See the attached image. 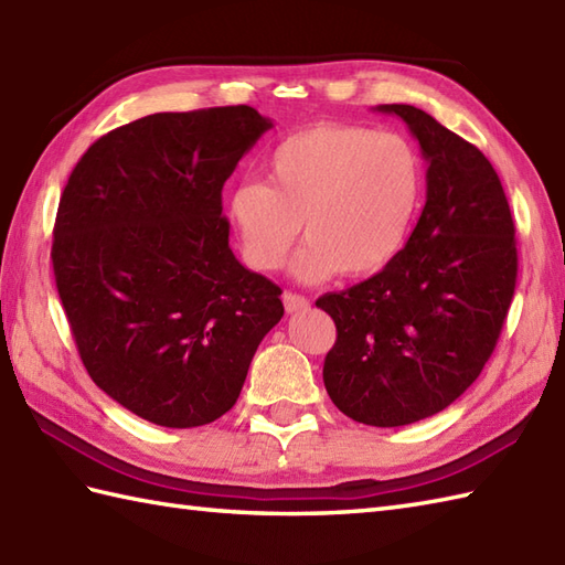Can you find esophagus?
<instances>
[{
	"mask_svg": "<svg viewBox=\"0 0 565 565\" xmlns=\"http://www.w3.org/2000/svg\"><path fill=\"white\" fill-rule=\"evenodd\" d=\"M281 298H284L286 313H301V310H308V308H310V301H308L306 296H298V294L286 291Z\"/></svg>",
	"mask_w": 565,
	"mask_h": 565,
	"instance_id": "34e87169",
	"label": "esophagus"
}]
</instances>
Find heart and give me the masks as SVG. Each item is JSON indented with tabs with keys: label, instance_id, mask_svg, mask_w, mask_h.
<instances>
[{
	"label": "heart",
	"instance_id": "1",
	"mask_svg": "<svg viewBox=\"0 0 565 565\" xmlns=\"http://www.w3.org/2000/svg\"><path fill=\"white\" fill-rule=\"evenodd\" d=\"M423 160L398 134L316 124L296 130L267 160V184L243 182L227 196V221L255 271H276L301 233L294 259L306 284L342 271L362 279L403 249L423 196Z\"/></svg>",
	"mask_w": 565,
	"mask_h": 565
}]
</instances>
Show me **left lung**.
<instances>
[{"label":"left lung","instance_id":"8db88e82","mask_svg":"<svg viewBox=\"0 0 565 565\" xmlns=\"http://www.w3.org/2000/svg\"><path fill=\"white\" fill-rule=\"evenodd\" d=\"M403 118L427 162L413 235L371 279L320 296L338 326L322 381L340 411L371 427L441 413L481 376L518 281L514 221L493 164L411 104Z\"/></svg>","mask_w":565,"mask_h":565}]
</instances>
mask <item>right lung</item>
I'll use <instances>...</instances> for the list:
<instances>
[{
	"instance_id": "obj_1",
	"label": "right lung",
	"mask_w": 565,
	"mask_h": 565,
	"mask_svg": "<svg viewBox=\"0 0 565 565\" xmlns=\"http://www.w3.org/2000/svg\"><path fill=\"white\" fill-rule=\"evenodd\" d=\"M252 106L152 114L102 136L57 206L53 269L92 381L160 427L235 405L281 289L227 245L221 191L271 128Z\"/></svg>"
}]
</instances>
